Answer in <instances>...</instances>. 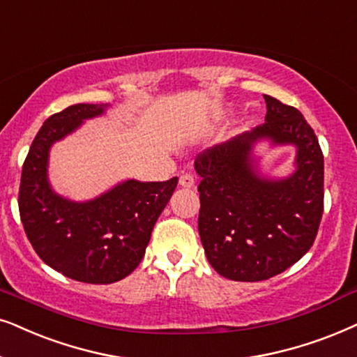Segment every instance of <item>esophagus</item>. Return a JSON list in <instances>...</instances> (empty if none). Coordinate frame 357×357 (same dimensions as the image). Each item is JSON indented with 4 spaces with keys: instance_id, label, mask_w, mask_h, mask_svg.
I'll list each match as a JSON object with an SVG mask.
<instances>
[{
    "instance_id": "34e87169",
    "label": "esophagus",
    "mask_w": 357,
    "mask_h": 357,
    "mask_svg": "<svg viewBox=\"0 0 357 357\" xmlns=\"http://www.w3.org/2000/svg\"><path fill=\"white\" fill-rule=\"evenodd\" d=\"M178 185L183 188H192L195 185V177L192 174H182L178 178Z\"/></svg>"
}]
</instances>
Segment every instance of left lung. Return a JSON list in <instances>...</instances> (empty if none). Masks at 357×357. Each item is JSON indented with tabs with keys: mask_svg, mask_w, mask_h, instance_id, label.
<instances>
[{
	"mask_svg": "<svg viewBox=\"0 0 357 357\" xmlns=\"http://www.w3.org/2000/svg\"><path fill=\"white\" fill-rule=\"evenodd\" d=\"M266 123L195 159L202 180L198 233L208 262L226 279L259 282L300 261L313 246L323 216L325 164L318 137L294 106L264 95ZM298 146V170L289 179L259 178L253 142Z\"/></svg>",
	"mask_w": 357,
	"mask_h": 357,
	"instance_id": "8db88e82",
	"label": "left lung"
}]
</instances>
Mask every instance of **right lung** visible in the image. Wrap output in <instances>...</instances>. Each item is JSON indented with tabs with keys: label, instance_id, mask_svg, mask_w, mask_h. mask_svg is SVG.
Segmentation results:
<instances>
[{
	"label": "right lung",
	"instance_id": "1",
	"mask_svg": "<svg viewBox=\"0 0 357 357\" xmlns=\"http://www.w3.org/2000/svg\"><path fill=\"white\" fill-rule=\"evenodd\" d=\"M106 105H72L45 119L22 165L20 215L26 236L54 271L85 284H113L139 266L157 218L178 178L167 182L128 180L86 203L55 195L47 182L49 149L98 116Z\"/></svg>",
	"mask_w": 357,
	"mask_h": 357
}]
</instances>
